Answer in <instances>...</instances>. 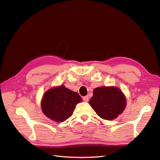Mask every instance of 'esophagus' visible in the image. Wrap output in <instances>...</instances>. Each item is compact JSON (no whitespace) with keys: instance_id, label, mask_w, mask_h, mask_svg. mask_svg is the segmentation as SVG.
Segmentation results:
<instances>
[{"instance_id":"1","label":"esophagus","mask_w":160,"mask_h":160,"mask_svg":"<svg viewBox=\"0 0 160 160\" xmlns=\"http://www.w3.org/2000/svg\"><path fill=\"white\" fill-rule=\"evenodd\" d=\"M83 100L84 102H88V100H89V98H88V96H84L83 98Z\"/></svg>"}]
</instances>
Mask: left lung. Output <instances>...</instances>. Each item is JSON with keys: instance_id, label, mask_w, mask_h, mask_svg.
<instances>
[{"instance_id": "8db88e82", "label": "left lung", "mask_w": 160, "mask_h": 160, "mask_svg": "<svg viewBox=\"0 0 160 160\" xmlns=\"http://www.w3.org/2000/svg\"><path fill=\"white\" fill-rule=\"evenodd\" d=\"M90 105L97 115L105 120L115 119L127 105L126 98L117 87L102 86L94 89Z\"/></svg>"}]
</instances>
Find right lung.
I'll return each mask as SVG.
<instances>
[{"label": "right lung", "instance_id": "right-lung-1", "mask_svg": "<svg viewBox=\"0 0 160 160\" xmlns=\"http://www.w3.org/2000/svg\"><path fill=\"white\" fill-rule=\"evenodd\" d=\"M82 101L78 93L61 85L52 88L45 93L41 100V109L50 119L63 122L72 115L76 105Z\"/></svg>", "mask_w": 160, "mask_h": 160}]
</instances>
